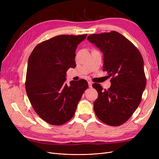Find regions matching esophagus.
Returning <instances> with one entry per match:
<instances>
[{"label":"esophagus","mask_w":159,"mask_h":159,"mask_svg":"<svg viewBox=\"0 0 159 159\" xmlns=\"http://www.w3.org/2000/svg\"><path fill=\"white\" fill-rule=\"evenodd\" d=\"M92 84H93V83L91 82V81H88V85H89V88L92 87Z\"/></svg>","instance_id":"1"}]
</instances>
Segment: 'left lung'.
Returning a JSON list of instances; mask_svg holds the SVG:
<instances>
[{"instance_id": "1", "label": "left lung", "mask_w": 159, "mask_h": 159, "mask_svg": "<svg viewBox=\"0 0 159 159\" xmlns=\"http://www.w3.org/2000/svg\"><path fill=\"white\" fill-rule=\"evenodd\" d=\"M88 40L103 53V70L111 77L108 89L99 84L92 85L98 92L94 111L108 125H121L141 102L146 86L143 57L131 41L116 31L91 34Z\"/></svg>"}]
</instances>
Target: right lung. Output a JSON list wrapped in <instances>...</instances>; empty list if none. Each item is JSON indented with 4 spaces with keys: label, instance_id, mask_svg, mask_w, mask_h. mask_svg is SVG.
<instances>
[{
    "label": "right lung",
    "instance_id": "obj_1",
    "mask_svg": "<svg viewBox=\"0 0 159 159\" xmlns=\"http://www.w3.org/2000/svg\"><path fill=\"white\" fill-rule=\"evenodd\" d=\"M59 35L38 44L28 61L25 87L30 102L41 119L52 125L68 122L75 114L88 81L66 83V71L75 67L76 48L87 36Z\"/></svg>",
    "mask_w": 159,
    "mask_h": 159
}]
</instances>
